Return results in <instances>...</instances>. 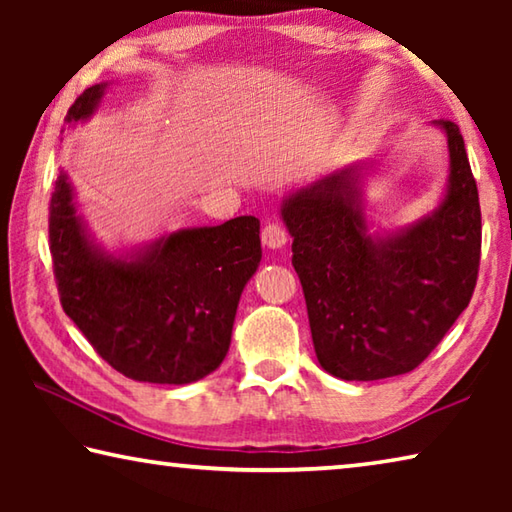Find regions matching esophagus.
<instances>
[{"label":"esophagus","mask_w":512,"mask_h":512,"mask_svg":"<svg viewBox=\"0 0 512 512\" xmlns=\"http://www.w3.org/2000/svg\"><path fill=\"white\" fill-rule=\"evenodd\" d=\"M287 241H289V235H287V230L282 228V225H277V223L264 225V230H262V244H264L266 248L280 250V248L287 246Z\"/></svg>","instance_id":"esophagus-1"}]
</instances>
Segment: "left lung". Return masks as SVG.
Here are the masks:
<instances>
[{
    "instance_id": "1",
    "label": "left lung",
    "mask_w": 512,
    "mask_h": 512,
    "mask_svg": "<svg viewBox=\"0 0 512 512\" xmlns=\"http://www.w3.org/2000/svg\"><path fill=\"white\" fill-rule=\"evenodd\" d=\"M431 126L447 140L449 176L438 205L413 223L372 228L363 162L291 189L280 203L318 363L339 379L411 372L470 305L481 255L479 192L458 126L445 119Z\"/></svg>"
}]
</instances>
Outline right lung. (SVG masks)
Masks as SVG:
<instances>
[{"mask_svg":"<svg viewBox=\"0 0 512 512\" xmlns=\"http://www.w3.org/2000/svg\"><path fill=\"white\" fill-rule=\"evenodd\" d=\"M108 88L85 90L65 124L88 121ZM49 241L65 314L101 359L146 384H192L221 366L239 298L262 262L255 216L110 250L85 223L67 171L51 194Z\"/></svg>","mask_w":512,"mask_h":512,"instance_id":"obj_1","label":"right lung"}]
</instances>
